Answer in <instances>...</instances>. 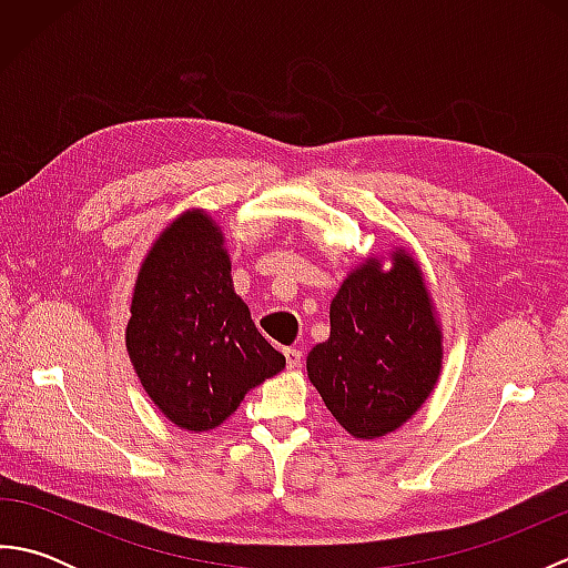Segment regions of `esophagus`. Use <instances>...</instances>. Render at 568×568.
Here are the masks:
<instances>
[{"label": "esophagus", "mask_w": 568, "mask_h": 568, "mask_svg": "<svg viewBox=\"0 0 568 568\" xmlns=\"http://www.w3.org/2000/svg\"><path fill=\"white\" fill-rule=\"evenodd\" d=\"M283 354H285V364H287V368H291V371L300 368V361H303V352H300V348L291 346V348H285Z\"/></svg>", "instance_id": "1"}]
</instances>
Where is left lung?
I'll return each mask as SVG.
<instances>
[{"mask_svg":"<svg viewBox=\"0 0 568 568\" xmlns=\"http://www.w3.org/2000/svg\"><path fill=\"white\" fill-rule=\"evenodd\" d=\"M346 275L329 307V339L307 356V376L356 439H378L413 417L442 371V329L417 261L405 248Z\"/></svg>","mask_w":568,"mask_h":568,"instance_id":"1","label":"left lung"}]
</instances>
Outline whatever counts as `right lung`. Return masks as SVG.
Instances as JSON below:
<instances>
[{"mask_svg":"<svg viewBox=\"0 0 568 568\" xmlns=\"http://www.w3.org/2000/svg\"><path fill=\"white\" fill-rule=\"evenodd\" d=\"M126 352L143 390L187 432H207L285 368L234 293L224 234L190 210L155 239L131 297Z\"/></svg>","mask_w":568,"mask_h":568,"instance_id":"right-lung-1","label":"right lung"}]
</instances>
